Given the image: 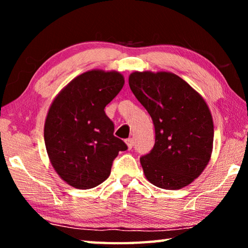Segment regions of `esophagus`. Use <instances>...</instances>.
I'll use <instances>...</instances> for the list:
<instances>
[{
  "label": "esophagus",
  "mask_w": 248,
  "mask_h": 248,
  "mask_svg": "<svg viewBox=\"0 0 248 248\" xmlns=\"http://www.w3.org/2000/svg\"><path fill=\"white\" fill-rule=\"evenodd\" d=\"M125 143L128 145V149L131 150L133 148V139L132 138H129V139L125 140Z\"/></svg>",
  "instance_id": "34e87169"
}]
</instances>
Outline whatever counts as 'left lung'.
Returning a JSON list of instances; mask_svg holds the SVG:
<instances>
[{
    "instance_id": "8db88e82",
    "label": "left lung",
    "mask_w": 248,
    "mask_h": 248,
    "mask_svg": "<svg viewBox=\"0 0 248 248\" xmlns=\"http://www.w3.org/2000/svg\"><path fill=\"white\" fill-rule=\"evenodd\" d=\"M129 86L152 118L155 143L140 157L146 179L180 189L198 177L211 156L212 116L203 98L176 74L133 72Z\"/></svg>"
}]
</instances>
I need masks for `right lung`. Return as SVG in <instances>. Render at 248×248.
<instances>
[{
	"mask_svg": "<svg viewBox=\"0 0 248 248\" xmlns=\"http://www.w3.org/2000/svg\"><path fill=\"white\" fill-rule=\"evenodd\" d=\"M124 84V77L115 71H89L53 100L45 123V144L54 170L71 186H98L110 175L119 151L128 149L114 136L115 124L104 110Z\"/></svg>",
	"mask_w": 248,
	"mask_h": 248,
	"instance_id": "right-lung-1",
	"label": "right lung"
}]
</instances>
